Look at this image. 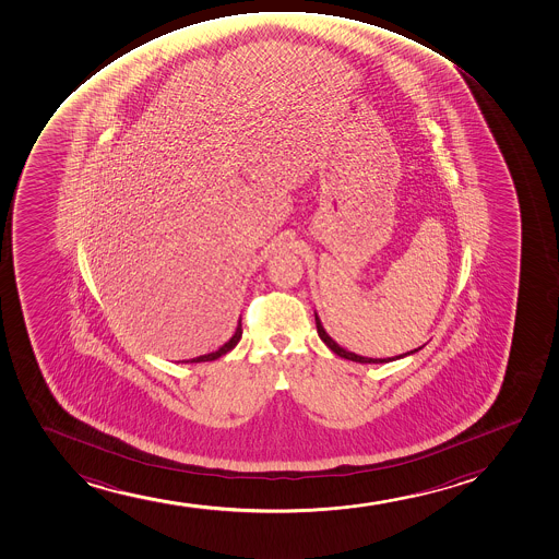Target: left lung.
<instances>
[{"label": "left lung", "instance_id": "8db88e82", "mask_svg": "<svg viewBox=\"0 0 559 559\" xmlns=\"http://www.w3.org/2000/svg\"><path fill=\"white\" fill-rule=\"evenodd\" d=\"M314 322H317V332H319V337L324 341V345H326L332 353L337 354L341 358L350 359V361H358V364H388V361H393V359L405 358V356H411V354L421 350V347H417L414 348V350H411V353L399 354L395 358H366V356H359V354L350 353L347 348L340 347V345H337V343L326 334V330L322 326L321 319H319V314L317 313H314Z\"/></svg>", "mask_w": 559, "mask_h": 559}]
</instances>
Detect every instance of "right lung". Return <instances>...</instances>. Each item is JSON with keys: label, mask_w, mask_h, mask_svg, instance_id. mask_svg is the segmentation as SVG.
Returning a JSON list of instances; mask_svg holds the SVG:
<instances>
[{"label": "right lung", "mask_w": 559, "mask_h": 559, "mask_svg": "<svg viewBox=\"0 0 559 559\" xmlns=\"http://www.w3.org/2000/svg\"><path fill=\"white\" fill-rule=\"evenodd\" d=\"M240 337H242V319H238L237 330H235V334H233L231 340L227 341L225 345H222L216 353L198 356V358L188 359V361H192V364H200V361H212V359H218L219 356H224V354H227L229 350L237 347V343L240 341Z\"/></svg>", "instance_id": "1"}]
</instances>
